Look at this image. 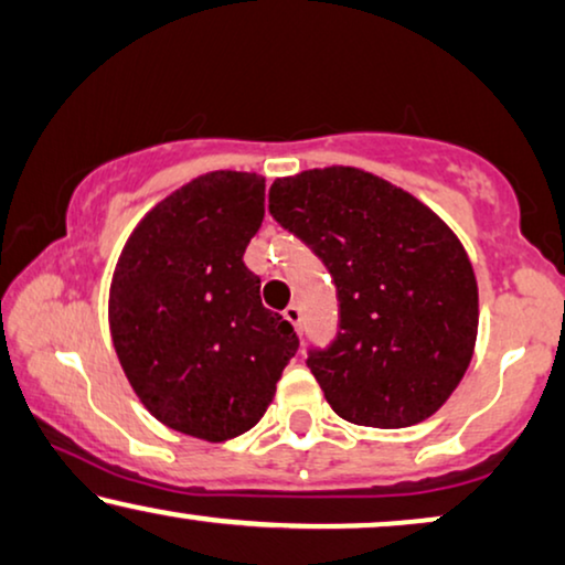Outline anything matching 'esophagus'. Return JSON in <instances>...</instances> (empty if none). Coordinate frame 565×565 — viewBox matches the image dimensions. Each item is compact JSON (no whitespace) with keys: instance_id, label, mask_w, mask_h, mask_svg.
<instances>
[{"instance_id":"34e87169","label":"esophagus","mask_w":565,"mask_h":565,"mask_svg":"<svg viewBox=\"0 0 565 565\" xmlns=\"http://www.w3.org/2000/svg\"><path fill=\"white\" fill-rule=\"evenodd\" d=\"M284 318H287V320L291 322V326H295V328L299 330V328H302V307H299V305H289L287 310H284Z\"/></svg>"}]
</instances>
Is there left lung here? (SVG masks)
I'll return each mask as SVG.
<instances>
[{
  "label": "left lung",
  "mask_w": 565,
  "mask_h": 565,
  "mask_svg": "<svg viewBox=\"0 0 565 565\" xmlns=\"http://www.w3.org/2000/svg\"><path fill=\"white\" fill-rule=\"evenodd\" d=\"M268 212L326 263L338 335L307 366L338 416L403 428L447 403L478 335V284L455 232L431 209L356 168L278 178Z\"/></svg>",
  "instance_id": "8db88e82"
}]
</instances>
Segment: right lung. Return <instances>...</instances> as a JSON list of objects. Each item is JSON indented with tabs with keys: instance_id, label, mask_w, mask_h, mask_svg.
Here are the masks:
<instances>
[{
	"instance_id": "obj_1",
	"label": "right lung",
	"mask_w": 565,
	"mask_h": 565,
	"mask_svg": "<svg viewBox=\"0 0 565 565\" xmlns=\"http://www.w3.org/2000/svg\"><path fill=\"white\" fill-rule=\"evenodd\" d=\"M263 201L266 180L255 172H206L139 222L113 274L120 366L147 411L180 434H245L299 349L291 322L263 307L260 278L243 260Z\"/></svg>"
}]
</instances>
